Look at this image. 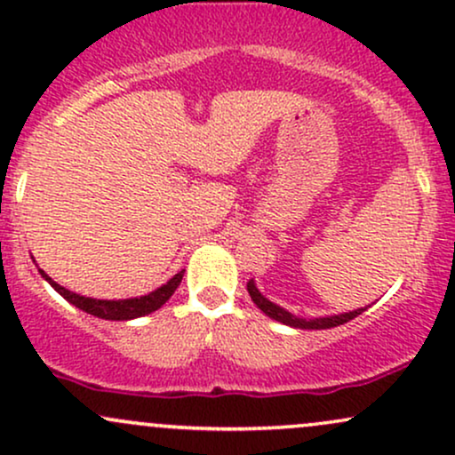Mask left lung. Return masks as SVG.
<instances>
[{"instance_id":"obj_1","label":"left lung","mask_w":455,"mask_h":455,"mask_svg":"<svg viewBox=\"0 0 455 455\" xmlns=\"http://www.w3.org/2000/svg\"><path fill=\"white\" fill-rule=\"evenodd\" d=\"M248 293H250V297H252V301L257 304V307H260V312H265V315H267L269 318H274V321L282 323V325H289V327H295V329H331V327L344 325V323L353 321L355 316H359L362 312H365V307H357V310L342 312V315L318 316V318H301V316H295L293 312L284 310L282 306L274 304V301H269L267 297H265L257 289L254 280L248 282Z\"/></svg>"}]
</instances>
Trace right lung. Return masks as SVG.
Segmentation results:
<instances>
[{"mask_svg":"<svg viewBox=\"0 0 455 455\" xmlns=\"http://www.w3.org/2000/svg\"><path fill=\"white\" fill-rule=\"evenodd\" d=\"M38 271L40 275L53 286L57 293L64 297L66 301H70L72 306H76L78 310L87 312V315H93L98 318H104V321H132V318L151 315V312H156L158 307L164 306L166 301L171 299V295L177 291V286H180L186 269H181L180 274H175L173 278L164 282V284L158 286L156 291H151V293L140 295V297H130V299H93V297L72 293V291H68L61 284H57V282L51 278V275H46L43 269Z\"/></svg>","mask_w":455,"mask_h":455,"instance_id":"add662e5","label":"right lung"}]
</instances>
